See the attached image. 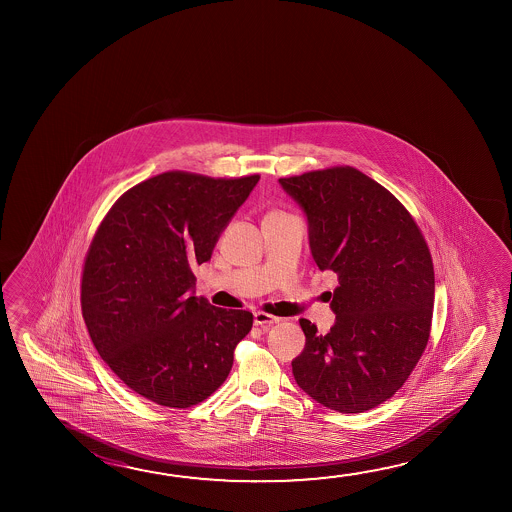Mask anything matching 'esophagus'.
Returning <instances> with one entry per match:
<instances>
[{"label":"esophagus","mask_w":512,"mask_h":512,"mask_svg":"<svg viewBox=\"0 0 512 512\" xmlns=\"http://www.w3.org/2000/svg\"><path fill=\"white\" fill-rule=\"evenodd\" d=\"M280 318L277 316H271L268 312H255V318H253V323L257 325V327L268 328L269 325H273V323H278Z\"/></svg>","instance_id":"obj_1"}]
</instances>
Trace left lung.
<instances>
[{
  "label": "left lung",
  "mask_w": 512,
  "mask_h": 512,
  "mask_svg": "<svg viewBox=\"0 0 512 512\" xmlns=\"http://www.w3.org/2000/svg\"><path fill=\"white\" fill-rule=\"evenodd\" d=\"M309 221L312 257L339 278L319 334L300 319L305 348L296 384L332 411L357 414L393 396L427 348L434 264L409 210L386 187L350 166L280 178Z\"/></svg>",
  "instance_id": "8db88e82"
}]
</instances>
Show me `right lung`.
<instances>
[{
  "label": "right lung",
  "mask_w": 512,
  "mask_h": 512,
  "mask_svg": "<svg viewBox=\"0 0 512 512\" xmlns=\"http://www.w3.org/2000/svg\"><path fill=\"white\" fill-rule=\"evenodd\" d=\"M259 178L151 176L121 194L96 230L82 271L85 325L105 364L146 400L187 409L227 380L253 314L189 291L194 266L210 259Z\"/></svg>",
  "instance_id": "right-lung-1"
}]
</instances>
